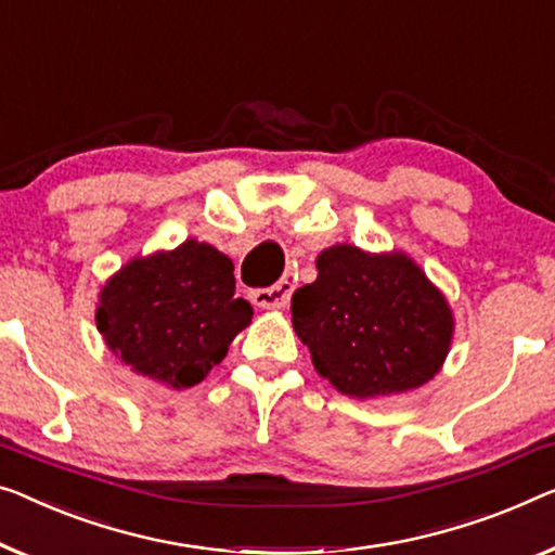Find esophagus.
<instances>
[{"mask_svg":"<svg viewBox=\"0 0 555 555\" xmlns=\"http://www.w3.org/2000/svg\"><path fill=\"white\" fill-rule=\"evenodd\" d=\"M294 288H296V279L292 274H286L284 279H279L274 286L254 288L249 299L254 306H259V309H284V306H288V301H292Z\"/></svg>","mask_w":555,"mask_h":555,"instance_id":"esophagus-1","label":"esophagus"}]
</instances>
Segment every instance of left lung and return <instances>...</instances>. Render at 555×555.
<instances>
[{
  "label": "left lung",
  "instance_id": "1",
  "mask_svg": "<svg viewBox=\"0 0 555 555\" xmlns=\"http://www.w3.org/2000/svg\"><path fill=\"white\" fill-rule=\"evenodd\" d=\"M317 271L292 296V324L336 391L359 401L396 396L441 371L456 321L409 254L334 244L317 256Z\"/></svg>",
  "mask_w": 555,
  "mask_h": 555
}]
</instances>
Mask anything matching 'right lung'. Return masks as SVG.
<instances>
[{
	"label": "right lung",
	"instance_id": "1",
	"mask_svg": "<svg viewBox=\"0 0 555 555\" xmlns=\"http://www.w3.org/2000/svg\"><path fill=\"white\" fill-rule=\"evenodd\" d=\"M234 292L229 256L186 238L177 249L134 256L106 279L96 328L134 374L181 391L204 382L251 324V304Z\"/></svg>",
	"mask_w": 555,
	"mask_h": 555
}]
</instances>
